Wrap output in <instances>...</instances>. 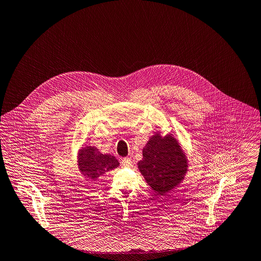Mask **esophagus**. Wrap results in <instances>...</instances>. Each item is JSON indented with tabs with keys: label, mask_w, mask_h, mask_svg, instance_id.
<instances>
[{
	"label": "esophagus",
	"mask_w": 261,
	"mask_h": 261,
	"mask_svg": "<svg viewBox=\"0 0 261 261\" xmlns=\"http://www.w3.org/2000/svg\"><path fill=\"white\" fill-rule=\"evenodd\" d=\"M122 165L125 166V167H130V166L132 165L131 159H129V158H124V159L122 160Z\"/></svg>",
	"instance_id": "esophagus-1"
}]
</instances>
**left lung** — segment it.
<instances>
[{
  "instance_id": "obj_1",
  "label": "left lung",
  "mask_w": 261,
  "mask_h": 261,
  "mask_svg": "<svg viewBox=\"0 0 261 261\" xmlns=\"http://www.w3.org/2000/svg\"><path fill=\"white\" fill-rule=\"evenodd\" d=\"M138 170L151 189L164 195L182 183L188 172V159L179 140L172 134L154 133L142 150Z\"/></svg>"
}]
</instances>
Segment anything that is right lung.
I'll return each instance as SVG.
<instances>
[{
  "instance_id": "1",
  "label": "right lung",
  "mask_w": 261,
  "mask_h": 261,
  "mask_svg": "<svg viewBox=\"0 0 261 261\" xmlns=\"http://www.w3.org/2000/svg\"><path fill=\"white\" fill-rule=\"evenodd\" d=\"M120 163L112 154H102L94 146L81 147L77 153V166L79 172L86 181H96L106 173L118 168Z\"/></svg>"
}]
</instances>
